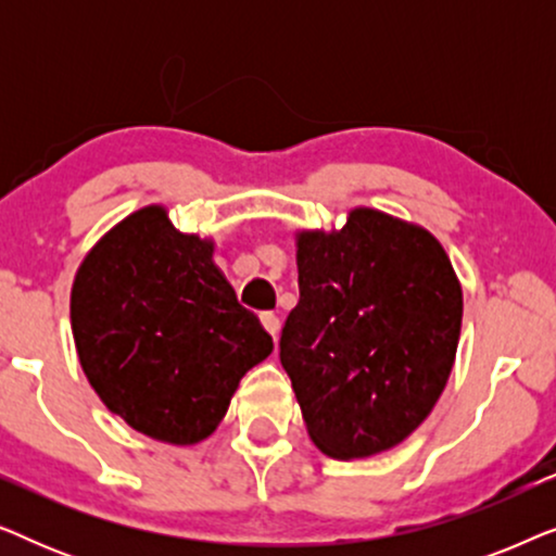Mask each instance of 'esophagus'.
I'll return each mask as SVG.
<instances>
[{
    "mask_svg": "<svg viewBox=\"0 0 556 556\" xmlns=\"http://www.w3.org/2000/svg\"><path fill=\"white\" fill-rule=\"evenodd\" d=\"M261 324L265 326V331H268L273 339L278 337V331H280V318H278L276 314H270V311H263V314H261Z\"/></svg>",
    "mask_w": 556,
    "mask_h": 556,
    "instance_id": "esophagus-1",
    "label": "esophagus"
}]
</instances>
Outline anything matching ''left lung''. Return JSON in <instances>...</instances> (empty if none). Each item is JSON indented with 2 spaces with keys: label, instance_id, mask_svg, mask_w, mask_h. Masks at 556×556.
I'll return each instance as SVG.
<instances>
[{
  "label": "left lung",
  "instance_id": "8db88e82",
  "mask_svg": "<svg viewBox=\"0 0 556 556\" xmlns=\"http://www.w3.org/2000/svg\"><path fill=\"white\" fill-rule=\"evenodd\" d=\"M301 299L280 333L303 422L331 458H369L420 428L445 390L463 321L451 257L422 227L356 207L299 232Z\"/></svg>",
  "mask_w": 556,
  "mask_h": 556
}]
</instances>
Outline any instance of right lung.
Masks as SVG:
<instances>
[{
    "label": "right lung",
    "instance_id": "right-lung-1",
    "mask_svg": "<svg viewBox=\"0 0 556 556\" xmlns=\"http://www.w3.org/2000/svg\"><path fill=\"white\" fill-rule=\"evenodd\" d=\"M212 250L149 204L105 232L75 273L71 324L90 387L162 443L210 438L245 371L273 352Z\"/></svg>",
    "mask_w": 556,
    "mask_h": 556
}]
</instances>
